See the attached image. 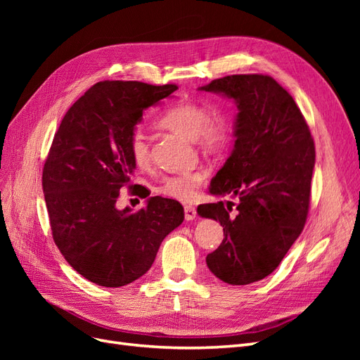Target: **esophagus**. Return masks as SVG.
Masks as SVG:
<instances>
[{
    "label": "esophagus",
    "mask_w": 360,
    "mask_h": 360,
    "mask_svg": "<svg viewBox=\"0 0 360 360\" xmlns=\"http://www.w3.org/2000/svg\"><path fill=\"white\" fill-rule=\"evenodd\" d=\"M197 217V210H195L193 205H184V219L193 221Z\"/></svg>",
    "instance_id": "34e87169"
}]
</instances>
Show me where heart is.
Masks as SVG:
<instances>
[{
	"mask_svg": "<svg viewBox=\"0 0 360 360\" xmlns=\"http://www.w3.org/2000/svg\"><path fill=\"white\" fill-rule=\"evenodd\" d=\"M159 126L169 132L193 141L205 155H217L228 146L231 138V124L222 112H210L204 105L184 102L171 106L159 118ZM129 153L138 167L144 168L150 162L148 138L136 130L129 139ZM205 179L202 171H192L172 176L162 181L158 191L165 197L191 201Z\"/></svg>",
	"mask_w": 360,
	"mask_h": 360,
	"instance_id": "heart-1",
	"label": "heart"
}]
</instances>
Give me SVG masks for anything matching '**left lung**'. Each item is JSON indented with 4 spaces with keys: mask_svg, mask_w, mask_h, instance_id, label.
Wrapping results in <instances>:
<instances>
[{
    "mask_svg": "<svg viewBox=\"0 0 360 360\" xmlns=\"http://www.w3.org/2000/svg\"><path fill=\"white\" fill-rule=\"evenodd\" d=\"M200 90L230 97L238 110L234 148L209 189L236 202L198 205L225 236L205 263L226 284L248 285L279 266L307 222L314 139L291 94L271 76H224Z\"/></svg>",
    "mask_w": 360,
    "mask_h": 360,
    "instance_id": "1",
    "label": "left lung"
}]
</instances>
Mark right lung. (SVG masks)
<instances>
[{"mask_svg": "<svg viewBox=\"0 0 360 360\" xmlns=\"http://www.w3.org/2000/svg\"><path fill=\"white\" fill-rule=\"evenodd\" d=\"M177 85L102 81L61 120L43 167L41 186L53 242L68 263L97 285L123 287L153 264L159 246L183 222L179 201L151 197L138 212L118 210L120 191L136 163L129 139L147 108Z\"/></svg>", "mask_w": 360, "mask_h": 360, "instance_id": "add662e5", "label": "right lung"}]
</instances>
